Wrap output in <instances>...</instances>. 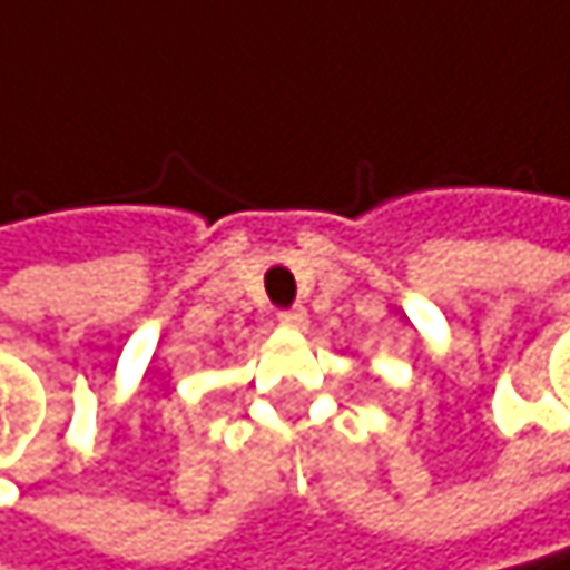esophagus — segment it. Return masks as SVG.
I'll list each match as a JSON object with an SVG mask.
<instances>
[{"mask_svg":"<svg viewBox=\"0 0 570 570\" xmlns=\"http://www.w3.org/2000/svg\"><path fill=\"white\" fill-rule=\"evenodd\" d=\"M276 321H279L283 327H291V331H304V327H307V311H304V307L279 311V314H276Z\"/></svg>","mask_w":570,"mask_h":570,"instance_id":"obj_1","label":"esophagus"}]
</instances>
